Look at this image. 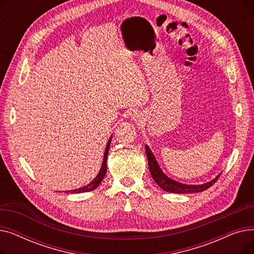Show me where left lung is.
I'll use <instances>...</instances> for the list:
<instances>
[{"mask_svg":"<svg viewBox=\"0 0 254 254\" xmlns=\"http://www.w3.org/2000/svg\"><path fill=\"white\" fill-rule=\"evenodd\" d=\"M145 152H146V156H147L148 167H149L150 174H151L153 180L156 182V184L159 186V188L163 189L165 191H168V192H174V193L201 192V191L208 190L210 186L214 184L217 181V179L220 177V175H218L216 178L211 180L210 182H207V183L201 184V185L182 184V183H179L177 181L170 179L168 176H166L164 174V172L161 170V168L158 167V164L156 163L155 158H154L153 154L151 153L147 145L145 146Z\"/></svg>","mask_w":254,"mask_h":254,"instance_id":"8db88e82","label":"left lung"}]
</instances>
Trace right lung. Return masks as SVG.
<instances>
[{
  "label": "right lung",
  "instance_id": "right-lung-1",
  "mask_svg": "<svg viewBox=\"0 0 254 254\" xmlns=\"http://www.w3.org/2000/svg\"><path fill=\"white\" fill-rule=\"evenodd\" d=\"M110 143H111V138L109 139L108 143H107L106 149H105V153H104V159H103V164H102V168L99 172V174L97 175V177L93 179L89 184L83 186V188H80L77 190H71L72 193H80V192H86V191H90L93 190L95 189H97V186L101 183V181L104 179L106 172H107V156H108V152H109V148H110ZM64 192H69V191H64Z\"/></svg>",
  "mask_w": 254,
  "mask_h": 254
}]
</instances>
